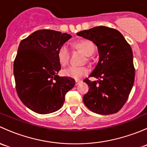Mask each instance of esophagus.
<instances>
[{
    "mask_svg": "<svg viewBox=\"0 0 147 147\" xmlns=\"http://www.w3.org/2000/svg\"><path fill=\"white\" fill-rule=\"evenodd\" d=\"M81 82H82V81H81V80H75V85L78 86V84H80Z\"/></svg>",
    "mask_w": 147,
    "mask_h": 147,
    "instance_id": "esophagus-1",
    "label": "esophagus"
}]
</instances>
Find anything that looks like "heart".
Returning <instances> with one entry per match:
<instances>
[{
  "label": "heart",
  "instance_id": "1",
  "mask_svg": "<svg viewBox=\"0 0 147 147\" xmlns=\"http://www.w3.org/2000/svg\"><path fill=\"white\" fill-rule=\"evenodd\" d=\"M74 47L77 50L82 52L84 55L90 57L94 54L95 51V45L89 40H82L74 44ZM57 59L59 64L61 66L67 65L69 60V50L66 45H63L59 47L57 52ZM89 70L85 67L70 66L62 71L63 76L67 78L78 80L88 74Z\"/></svg>",
  "mask_w": 147,
  "mask_h": 147
}]
</instances>
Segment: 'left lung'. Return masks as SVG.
Here are the masks:
<instances>
[{"label":"left lung","mask_w":147,"mask_h":147,"mask_svg":"<svg viewBox=\"0 0 147 147\" xmlns=\"http://www.w3.org/2000/svg\"><path fill=\"white\" fill-rule=\"evenodd\" d=\"M94 42L99 52V62L87 78L90 87L83 97L89 109L99 115H112L121 109L132 89L135 76L131 46L121 33L114 28L97 26L78 32Z\"/></svg>","instance_id":"left-lung-1"}]
</instances>
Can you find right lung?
Returning a JSON list of instances; mask_svg holds the SVG:
<instances>
[{
	"instance_id": "1",
	"label": "right lung",
	"mask_w": 147,
	"mask_h": 147,
	"mask_svg": "<svg viewBox=\"0 0 147 147\" xmlns=\"http://www.w3.org/2000/svg\"><path fill=\"white\" fill-rule=\"evenodd\" d=\"M71 38L59 31L39 30L19 45L13 65L16 91L21 102L36 113L58 110L75 86L74 79L57 75L61 66L56 54Z\"/></svg>"
}]
</instances>
